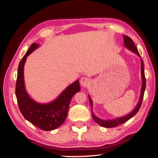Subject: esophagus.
Masks as SVG:
<instances>
[{"mask_svg": "<svg viewBox=\"0 0 158 158\" xmlns=\"http://www.w3.org/2000/svg\"><path fill=\"white\" fill-rule=\"evenodd\" d=\"M80 83H81V85L83 86V87H88V86L90 85V81L87 77H81Z\"/></svg>", "mask_w": 158, "mask_h": 158, "instance_id": "1", "label": "esophagus"}]
</instances>
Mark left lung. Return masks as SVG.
<instances>
[{
  "instance_id": "8db88e82",
  "label": "left lung",
  "mask_w": 158,
  "mask_h": 158,
  "mask_svg": "<svg viewBox=\"0 0 158 158\" xmlns=\"http://www.w3.org/2000/svg\"><path fill=\"white\" fill-rule=\"evenodd\" d=\"M123 37H124V47L128 49H129L130 51L132 52L135 53L136 55H137L140 58H141V56H140L137 47L135 46V43H134L132 40H131L130 37H129V36H127L126 35H123ZM141 76H142V87H141V90H140V97H139V101H138L137 104L135 106V109H134L130 113L127 114V115H125L124 116H122V117H118L116 118H112V119H106V120L101 119V118L97 117V116L94 114V111H93L92 99L90 98V96H88L90 104V106H91L93 118H94V120L97 123V124L101 125V126H102L103 127H106V128H112V127L118 126V125L126 122L127 121H128L129 119H130L131 118H132L133 116H135L138 111H139L140 107H141L142 99H143V96H144V93L146 88V79H145V76H144V63L142 59H141Z\"/></svg>"
}]
</instances>
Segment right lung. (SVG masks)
<instances>
[{
	"instance_id": "add662e5",
	"label": "right lung",
	"mask_w": 158,
	"mask_h": 158,
	"mask_svg": "<svg viewBox=\"0 0 158 158\" xmlns=\"http://www.w3.org/2000/svg\"><path fill=\"white\" fill-rule=\"evenodd\" d=\"M40 45L34 43L19 64L16 83V96L21 113L32 124L44 131H52L63 124L68 115L73 96L81 90L79 81L68 86L57 98L47 103H40L32 99L25 88L23 68L27 58Z\"/></svg>"
}]
</instances>
